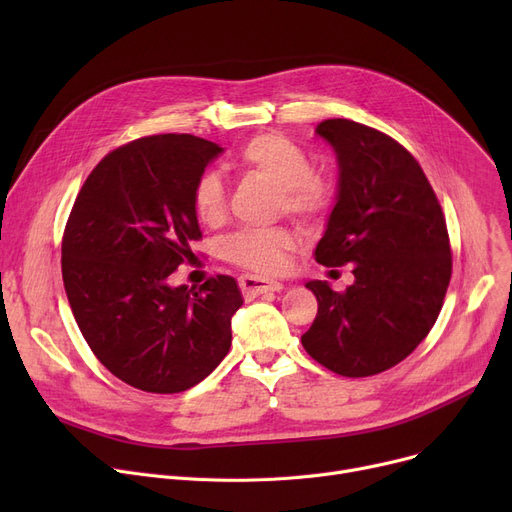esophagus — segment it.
Segmentation results:
<instances>
[{
	"mask_svg": "<svg viewBox=\"0 0 512 512\" xmlns=\"http://www.w3.org/2000/svg\"><path fill=\"white\" fill-rule=\"evenodd\" d=\"M238 284H240L242 292H247V294H263V292H278V290H282L280 282L267 280V278H261V276H251V274L240 276Z\"/></svg>",
	"mask_w": 512,
	"mask_h": 512,
	"instance_id": "obj_1",
	"label": "esophagus"
}]
</instances>
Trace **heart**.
I'll use <instances>...</instances> for the list:
<instances>
[{
  "instance_id": "b5f03b06",
  "label": "heart",
  "mask_w": 512,
  "mask_h": 512,
  "mask_svg": "<svg viewBox=\"0 0 512 512\" xmlns=\"http://www.w3.org/2000/svg\"><path fill=\"white\" fill-rule=\"evenodd\" d=\"M238 166L278 186L280 207L299 218H315L330 203V186L311 170L309 155L280 134H259L238 153ZM193 209L199 222L222 224L226 215V188L215 172H203L193 186ZM297 249V236L288 228L240 230L226 245V257L240 267L259 274H278L288 265V255Z\"/></svg>"
}]
</instances>
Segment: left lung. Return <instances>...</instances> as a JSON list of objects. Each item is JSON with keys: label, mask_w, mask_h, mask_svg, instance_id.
Masks as SVG:
<instances>
[{"label": "left lung", "mask_w": 512, "mask_h": 512, "mask_svg": "<svg viewBox=\"0 0 512 512\" xmlns=\"http://www.w3.org/2000/svg\"><path fill=\"white\" fill-rule=\"evenodd\" d=\"M315 132L338 159V195L315 261L353 263L344 292L311 280L317 315L305 351L344 378L407 359L434 328L452 274L446 220L417 159L388 134L334 118Z\"/></svg>", "instance_id": "1"}]
</instances>
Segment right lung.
Instances as JSON below:
<instances>
[{"label":"right lung","mask_w":512,"mask_h":512,"mask_svg":"<svg viewBox=\"0 0 512 512\" xmlns=\"http://www.w3.org/2000/svg\"><path fill=\"white\" fill-rule=\"evenodd\" d=\"M224 149L193 134H155L107 153L74 201L62 240L68 303L105 369L132 388L176 394L222 363L234 278L172 286L201 238L193 186Z\"/></svg>","instance_id":"obj_1"}]
</instances>
